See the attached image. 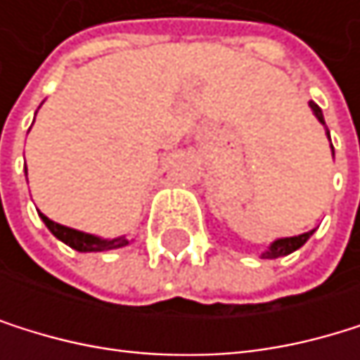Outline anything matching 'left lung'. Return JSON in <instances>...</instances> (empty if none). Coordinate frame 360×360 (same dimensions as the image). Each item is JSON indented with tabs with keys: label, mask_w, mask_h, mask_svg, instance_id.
Instances as JSON below:
<instances>
[{
	"label": "left lung",
	"mask_w": 360,
	"mask_h": 360,
	"mask_svg": "<svg viewBox=\"0 0 360 360\" xmlns=\"http://www.w3.org/2000/svg\"><path fill=\"white\" fill-rule=\"evenodd\" d=\"M311 110H313V114L317 116V120L322 122V125H326L324 122V116H322V110H320V105L317 103H313L311 101ZM313 235V231H309V233H302V235H296V238H283V240H276L272 246H270V250H266L264 252V259H276V257H283V255H289V252H294V250H298L309 238Z\"/></svg>",
	"instance_id": "obj_1"
}]
</instances>
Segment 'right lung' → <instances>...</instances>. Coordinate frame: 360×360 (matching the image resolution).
<instances>
[{
  "mask_svg": "<svg viewBox=\"0 0 360 360\" xmlns=\"http://www.w3.org/2000/svg\"><path fill=\"white\" fill-rule=\"evenodd\" d=\"M40 218H43V222L47 224V229L56 235L58 240H62L64 244H68V246L79 250V252H101V250H112V248H120V246H127L129 244L125 238H118V240H99V238H94V235H88V233H82V231H75V229L62 226V224L49 220L45 214H40Z\"/></svg>",
  "mask_w": 360,
  "mask_h": 360,
  "instance_id": "right-lung-1",
  "label": "right lung"
}]
</instances>
